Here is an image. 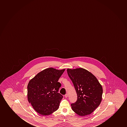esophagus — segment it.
Here are the masks:
<instances>
[{
	"label": "esophagus",
	"instance_id": "esophagus-1",
	"mask_svg": "<svg viewBox=\"0 0 127 127\" xmlns=\"http://www.w3.org/2000/svg\"><path fill=\"white\" fill-rule=\"evenodd\" d=\"M65 97L67 98L68 96V95L66 94V95H65Z\"/></svg>",
	"mask_w": 127,
	"mask_h": 127
}]
</instances>
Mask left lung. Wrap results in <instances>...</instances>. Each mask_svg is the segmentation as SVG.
<instances>
[{
  "instance_id": "8db88e82",
  "label": "left lung",
  "mask_w": 127,
  "mask_h": 127,
  "mask_svg": "<svg viewBox=\"0 0 127 127\" xmlns=\"http://www.w3.org/2000/svg\"><path fill=\"white\" fill-rule=\"evenodd\" d=\"M67 71L77 94L76 102L71 104L72 109L80 116L90 114L100 104L102 86L96 77L85 69H68Z\"/></svg>"
}]
</instances>
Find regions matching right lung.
<instances>
[{"label":"right lung","mask_w":127,"mask_h":127,"mask_svg":"<svg viewBox=\"0 0 127 127\" xmlns=\"http://www.w3.org/2000/svg\"><path fill=\"white\" fill-rule=\"evenodd\" d=\"M65 70L47 68L30 81L28 85V100L37 112L47 116L58 109L63 97L58 93L61 85L58 80Z\"/></svg>","instance_id":"add662e5"}]
</instances>
